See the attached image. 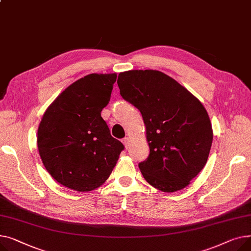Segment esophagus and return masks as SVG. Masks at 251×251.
<instances>
[{
	"label": "esophagus",
	"mask_w": 251,
	"mask_h": 251,
	"mask_svg": "<svg viewBox=\"0 0 251 251\" xmlns=\"http://www.w3.org/2000/svg\"><path fill=\"white\" fill-rule=\"evenodd\" d=\"M129 142H130V140H129V138H128V137H126L125 139H123V144L125 145L126 148H127V147H128Z\"/></svg>",
	"instance_id": "obj_1"
}]
</instances>
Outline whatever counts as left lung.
Here are the masks:
<instances>
[{
    "label": "left lung",
    "mask_w": 251,
    "mask_h": 251,
    "mask_svg": "<svg viewBox=\"0 0 251 251\" xmlns=\"http://www.w3.org/2000/svg\"><path fill=\"white\" fill-rule=\"evenodd\" d=\"M117 85L123 98L143 116L150 155L139 168L146 181L164 193L186 187L207 163L213 142L201 102L156 70L120 73Z\"/></svg>",
    "instance_id": "8db88e82"
}]
</instances>
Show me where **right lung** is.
I'll return each instance as SVG.
<instances>
[{
	"label": "right lung",
	"instance_id": "right-lung-1",
	"mask_svg": "<svg viewBox=\"0 0 251 251\" xmlns=\"http://www.w3.org/2000/svg\"><path fill=\"white\" fill-rule=\"evenodd\" d=\"M117 75L90 74L71 84L43 113L37 129L42 163L58 183L91 191L112 172L124 145L101 117Z\"/></svg>",
	"mask_w": 251,
	"mask_h": 251
}]
</instances>
